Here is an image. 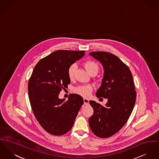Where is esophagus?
Segmentation results:
<instances>
[{"instance_id":"1","label":"esophagus","mask_w":159,"mask_h":159,"mask_svg":"<svg viewBox=\"0 0 159 159\" xmlns=\"http://www.w3.org/2000/svg\"><path fill=\"white\" fill-rule=\"evenodd\" d=\"M84 105H88L89 104V100L87 98H84Z\"/></svg>"}]
</instances>
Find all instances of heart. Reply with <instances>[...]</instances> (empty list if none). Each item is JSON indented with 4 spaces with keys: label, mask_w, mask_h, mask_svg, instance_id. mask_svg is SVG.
<instances>
[{
    "label": "heart",
    "mask_w": 159,
    "mask_h": 159,
    "mask_svg": "<svg viewBox=\"0 0 159 159\" xmlns=\"http://www.w3.org/2000/svg\"><path fill=\"white\" fill-rule=\"evenodd\" d=\"M86 71L91 75L93 73H97L98 71V66L93 61H86L84 64ZM77 66L75 64H71L68 69V76L70 80H73L75 77V71ZM93 90V86L89 84L78 86L73 89V92L84 97H88Z\"/></svg>",
    "instance_id": "1"
}]
</instances>
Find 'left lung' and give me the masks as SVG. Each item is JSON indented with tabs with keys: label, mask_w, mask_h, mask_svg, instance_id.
Here are the masks:
<instances>
[{
	"label": "left lung",
	"mask_w": 159,
	"mask_h": 159,
	"mask_svg": "<svg viewBox=\"0 0 159 159\" xmlns=\"http://www.w3.org/2000/svg\"><path fill=\"white\" fill-rule=\"evenodd\" d=\"M89 55L99 61L104 70L96 96L108 100L104 106L89 101L93 113L89 125L95 135L107 138L116 133L128 121L136 102L135 86L129 68L117 56L106 52H92Z\"/></svg>",
	"instance_id": "1"
}]
</instances>
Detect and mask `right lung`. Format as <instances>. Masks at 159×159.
Instances as JSON below:
<instances>
[{
    "instance_id": "obj_1",
    "label": "right lung",
    "mask_w": 159,
    "mask_h": 159,
    "mask_svg": "<svg viewBox=\"0 0 159 159\" xmlns=\"http://www.w3.org/2000/svg\"><path fill=\"white\" fill-rule=\"evenodd\" d=\"M84 52L56 50L38 62L29 80V98L34 116L51 134L61 136L70 130L84 104L83 98L77 94L70 93L66 102L58 96L70 84L68 68Z\"/></svg>"
}]
</instances>
